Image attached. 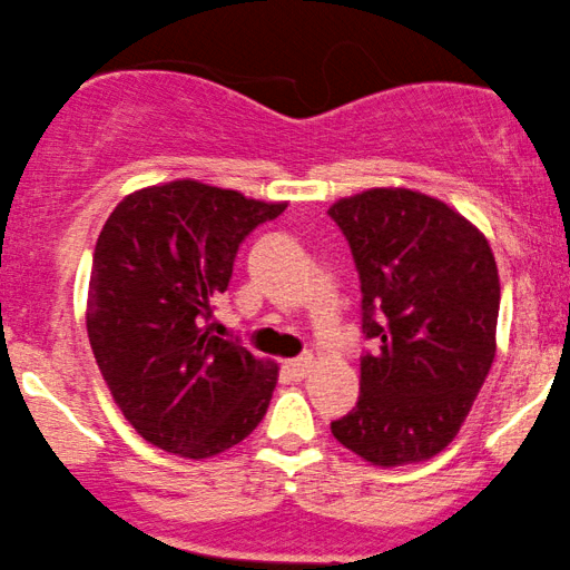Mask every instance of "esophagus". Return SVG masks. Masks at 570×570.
Segmentation results:
<instances>
[{
    "instance_id": "34e87169",
    "label": "esophagus",
    "mask_w": 570,
    "mask_h": 570,
    "mask_svg": "<svg viewBox=\"0 0 570 570\" xmlns=\"http://www.w3.org/2000/svg\"><path fill=\"white\" fill-rule=\"evenodd\" d=\"M312 365H314V360L309 357V354H304V357L287 360V363H285V371L291 373L293 379H306V376H309Z\"/></svg>"
}]
</instances>
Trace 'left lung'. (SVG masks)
Masks as SVG:
<instances>
[{
    "label": "left lung",
    "mask_w": 570,
    "mask_h": 570,
    "mask_svg": "<svg viewBox=\"0 0 570 570\" xmlns=\"http://www.w3.org/2000/svg\"><path fill=\"white\" fill-rule=\"evenodd\" d=\"M363 291L360 400L331 432L373 466L451 445L497 357L499 269L485 234L443 199L367 189L331 205Z\"/></svg>",
    "instance_id": "1"
}]
</instances>
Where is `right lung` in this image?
Returning <instances> with one entry per match:
<instances>
[{"instance_id":"right-lung-1","label":"right lung","mask_w":570,"mask_h":570,"mask_svg":"<svg viewBox=\"0 0 570 570\" xmlns=\"http://www.w3.org/2000/svg\"><path fill=\"white\" fill-rule=\"evenodd\" d=\"M287 203L180 178L114 207L92 256L87 338L122 416L146 443L210 459L250 434L279 367L210 333L243 239Z\"/></svg>"}]
</instances>
